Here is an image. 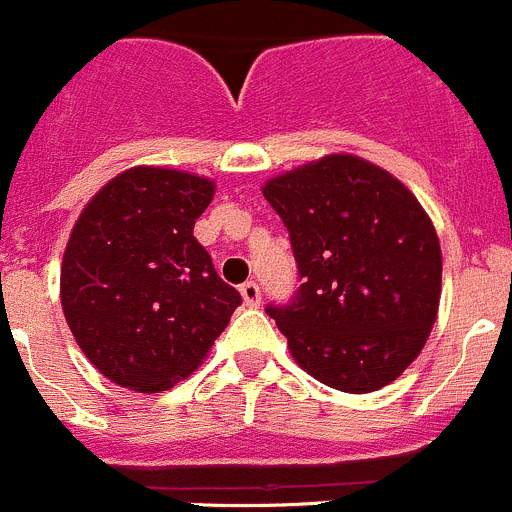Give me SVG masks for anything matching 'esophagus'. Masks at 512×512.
<instances>
[{"label": "esophagus", "instance_id": "1", "mask_svg": "<svg viewBox=\"0 0 512 512\" xmlns=\"http://www.w3.org/2000/svg\"><path fill=\"white\" fill-rule=\"evenodd\" d=\"M241 298H244V303L249 308H256L258 303H261V288H258V283H254V281H246V283H241Z\"/></svg>", "mask_w": 512, "mask_h": 512}]
</instances>
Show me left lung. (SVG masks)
Here are the masks:
<instances>
[{
    "label": "left lung",
    "mask_w": 512,
    "mask_h": 512,
    "mask_svg": "<svg viewBox=\"0 0 512 512\" xmlns=\"http://www.w3.org/2000/svg\"><path fill=\"white\" fill-rule=\"evenodd\" d=\"M288 229L296 296L266 313L316 381L371 393L418 358L438 316V234L416 196L381 166L331 154L268 179Z\"/></svg>",
    "instance_id": "left-lung-1"
}]
</instances>
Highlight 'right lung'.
Returning a JSON list of instances; mask_svg holds the SVG:
<instances>
[{
    "label": "right lung",
    "mask_w": 512,
    "mask_h": 512,
    "mask_svg": "<svg viewBox=\"0 0 512 512\" xmlns=\"http://www.w3.org/2000/svg\"><path fill=\"white\" fill-rule=\"evenodd\" d=\"M214 181L164 166L111 179L74 224L62 308L84 356L116 386L159 393L209 356L241 293L194 239Z\"/></svg>",
    "instance_id": "right-lung-1"
}]
</instances>
